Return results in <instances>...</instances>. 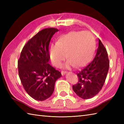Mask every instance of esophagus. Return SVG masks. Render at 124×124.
<instances>
[{
    "label": "esophagus",
    "mask_w": 124,
    "mask_h": 124,
    "mask_svg": "<svg viewBox=\"0 0 124 124\" xmlns=\"http://www.w3.org/2000/svg\"><path fill=\"white\" fill-rule=\"evenodd\" d=\"M67 73V71H61V74H62V76L64 75L65 73Z\"/></svg>",
    "instance_id": "obj_1"
}]
</instances>
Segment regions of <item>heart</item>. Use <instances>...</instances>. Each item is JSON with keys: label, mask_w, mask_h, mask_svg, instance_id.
<instances>
[{"label": "heart", "mask_w": 124, "mask_h": 124, "mask_svg": "<svg viewBox=\"0 0 124 124\" xmlns=\"http://www.w3.org/2000/svg\"><path fill=\"white\" fill-rule=\"evenodd\" d=\"M95 50V43L90 32L71 31L61 36L56 44L51 45L49 56L52 64L56 67H60L67 57L64 67L71 69L87 64L93 58Z\"/></svg>", "instance_id": "heart-1"}]
</instances>
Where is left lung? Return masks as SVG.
Returning a JSON list of instances; mask_svg holds the SVG:
<instances>
[{
	"mask_svg": "<svg viewBox=\"0 0 124 124\" xmlns=\"http://www.w3.org/2000/svg\"><path fill=\"white\" fill-rule=\"evenodd\" d=\"M109 68L107 49L99 39L95 56L87 66L77 73L78 82L73 90L83 99H91L99 93L103 86Z\"/></svg>",
	"mask_w": 124,
	"mask_h": 124,
	"instance_id": "1",
	"label": "left lung"
}]
</instances>
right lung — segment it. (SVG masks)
<instances>
[{
	"label": "right lung",
	"instance_id": "add662e5",
	"mask_svg": "<svg viewBox=\"0 0 124 124\" xmlns=\"http://www.w3.org/2000/svg\"><path fill=\"white\" fill-rule=\"evenodd\" d=\"M57 29L46 28L39 31L26 44L18 61V75L25 91L37 101L51 96L55 84L61 73L48 63L49 44Z\"/></svg>",
	"mask_w": 124,
	"mask_h": 124
}]
</instances>
